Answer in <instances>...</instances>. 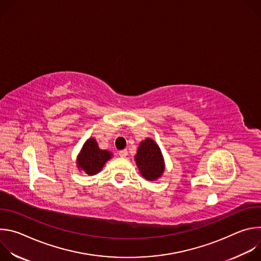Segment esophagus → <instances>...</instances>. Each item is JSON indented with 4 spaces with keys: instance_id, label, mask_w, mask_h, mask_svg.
Returning <instances> with one entry per match:
<instances>
[{
    "instance_id": "obj_1",
    "label": "esophagus",
    "mask_w": 261,
    "mask_h": 261,
    "mask_svg": "<svg viewBox=\"0 0 261 261\" xmlns=\"http://www.w3.org/2000/svg\"><path fill=\"white\" fill-rule=\"evenodd\" d=\"M119 155H120V157H122V158H126L127 155H128V152H127V150H122V151L119 152Z\"/></svg>"
}]
</instances>
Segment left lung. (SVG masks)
Masks as SVG:
<instances>
[{"label": "left lung", "instance_id": "1", "mask_svg": "<svg viewBox=\"0 0 261 261\" xmlns=\"http://www.w3.org/2000/svg\"><path fill=\"white\" fill-rule=\"evenodd\" d=\"M135 160L140 173L147 180L157 179L164 171V162L160 148L150 138L139 144Z\"/></svg>", "mask_w": 261, "mask_h": 261}]
</instances>
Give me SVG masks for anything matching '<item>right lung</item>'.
I'll list each match as a JSON object with an SVG mask.
<instances>
[{"instance_id":"right-lung-1","label":"right lung","mask_w":261,"mask_h":261,"mask_svg":"<svg viewBox=\"0 0 261 261\" xmlns=\"http://www.w3.org/2000/svg\"><path fill=\"white\" fill-rule=\"evenodd\" d=\"M110 158L111 154L109 152L100 150L97 141L94 138H90L85 143L79 156V168L83 169L88 174L93 175L98 173Z\"/></svg>"}]
</instances>
